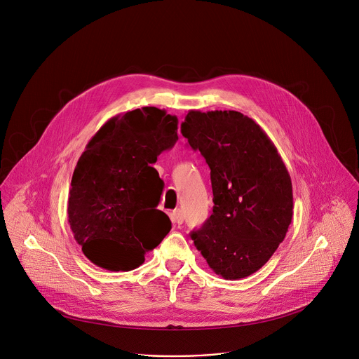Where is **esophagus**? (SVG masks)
<instances>
[{
    "label": "esophagus",
    "instance_id": "esophagus-1",
    "mask_svg": "<svg viewBox=\"0 0 359 359\" xmlns=\"http://www.w3.org/2000/svg\"><path fill=\"white\" fill-rule=\"evenodd\" d=\"M172 220H173L176 224H182V223H183V220H184V215H183V212H182L180 209L173 210V213H172Z\"/></svg>",
    "mask_w": 359,
    "mask_h": 359
}]
</instances>
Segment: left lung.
Here are the masks:
<instances>
[{"label":"left lung","mask_w":359,"mask_h":359,"mask_svg":"<svg viewBox=\"0 0 359 359\" xmlns=\"http://www.w3.org/2000/svg\"><path fill=\"white\" fill-rule=\"evenodd\" d=\"M189 144L210 168L213 215L191 233L209 267L226 280L259 271L292 219V184L280 153L251 118L236 111H189Z\"/></svg>","instance_id":"8db88e82"}]
</instances>
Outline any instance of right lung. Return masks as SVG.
Wrapping results in <instances>:
<instances>
[{"mask_svg": "<svg viewBox=\"0 0 359 359\" xmlns=\"http://www.w3.org/2000/svg\"><path fill=\"white\" fill-rule=\"evenodd\" d=\"M177 140V118L155 107L111 118L88 142L71 180L68 222L86 259L130 271L172 229L158 210L163 180L151 165Z\"/></svg>", "mask_w": 359, "mask_h": 359, "instance_id": "right-lung-1", "label": "right lung"}]
</instances>
